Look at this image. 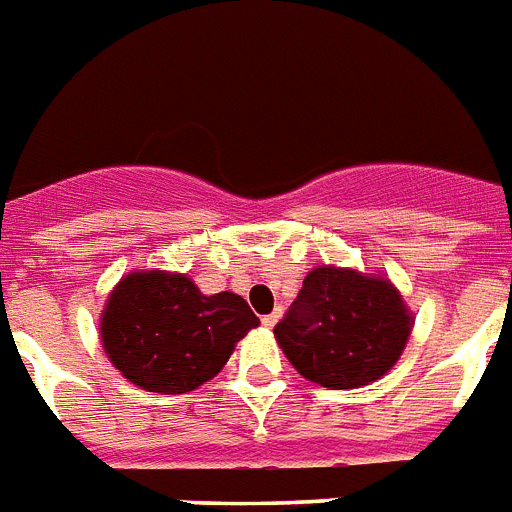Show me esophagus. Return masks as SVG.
I'll return each instance as SVG.
<instances>
[{
  "label": "esophagus",
  "mask_w": 512,
  "mask_h": 512,
  "mask_svg": "<svg viewBox=\"0 0 512 512\" xmlns=\"http://www.w3.org/2000/svg\"><path fill=\"white\" fill-rule=\"evenodd\" d=\"M279 318H282V308H277V310H274V313H269V316L261 318V323H264L266 329H274V326H277V323H279Z\"/></svg>",
  "instance_id": "esophagus-1"
}]
</instances>
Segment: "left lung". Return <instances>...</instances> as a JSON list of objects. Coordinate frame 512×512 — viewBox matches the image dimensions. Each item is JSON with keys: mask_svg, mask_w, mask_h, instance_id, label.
<instances>
[{"mask_svg": "<svg viewBox=\"0 0 512 512\" xmlns=\"http://www.w3.org/2000/svg\"><path fill=\"white\" fill-rule=\"evenodd\" d=\"M414 313L388 277L316 266L274 339L303 378L331 391L370 386L399 362Z\"/></svg>", "mask_w": 512, "mask_h": 512, "instance_id": "1", "label": "left lung"}]
</instances>
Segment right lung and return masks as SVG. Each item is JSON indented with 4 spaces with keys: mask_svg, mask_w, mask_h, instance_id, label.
<instances>
[{
    "mask_svg": "<svg viewBox=\"0 0 512 512\" xmlns=\"http://www.w3.org/2000/svg\"><path fill=\"white\" fill-rule=\"evenodd\" d=\"M259 318L235 292L204 295L189 274L129 272L100 313V342L126 381L152 393H186L225 368Z\"/></svg>",
    "mask_w": 512,
    "mask_h": 512,
    "instance_id": "right-lung-1",
    "label": "right lung"
}]
</instances>
